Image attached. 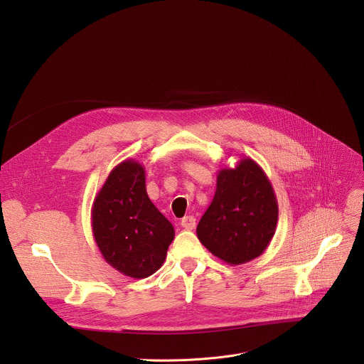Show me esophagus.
I'll list each match as a JSON object with an SVG mask.
<instances>
[{
    "instance_id": "1",
    "label": "esophagus",
    "mask_w": 364,
    "mask_h": 364,
    "mask_svg": "<svg viewBox=\"0 0 364 364\" xmlns=\"http://www.w3.org/2000/svg\"><path fill=\"white\" fill-rule=\"evenodd\" d=\"M181 226L186 230H193L196 228V219L194 216H186L184 219H181Z\"/></svg>"
}]
</instances>
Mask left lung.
<instances>
[{"label": "left lung", "instance_id": "8db88e82", "mask_svg": "<svg viewBox=\"0 0 364 364\" xmlns=\"http://www.w3.org/2000/svg\"><path fill=\"white\" fill-rule=\"evenodd\" d=\"M278 223V200L269 178L256 161L242 159L220 168L216 193L197 225L198 240L229 265L261 256Z\"/></svg>", "mask_w": 364, "mask_h": 364}]
</instances>
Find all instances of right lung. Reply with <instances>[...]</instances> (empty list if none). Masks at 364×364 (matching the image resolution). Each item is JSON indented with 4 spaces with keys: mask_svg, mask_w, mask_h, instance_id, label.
<instances>
[{
    "mask_svg": "<svg viewBox=\"0 0 364 364\" xmlns=\"http://www.w3.org/2000/svg\"><path fill=\"white\" fill-rule=\"evenodd\" d=\"M92 232L122 275L142 279L163 267L174 228L149 200L141 163L125 160L109 173L92 204Z\"/></svg>",
    "mask_w": 364,
    "mask_h": 364,
    "instance_id": "obj_1",
    "label": "right lung"
}]
</instances>
